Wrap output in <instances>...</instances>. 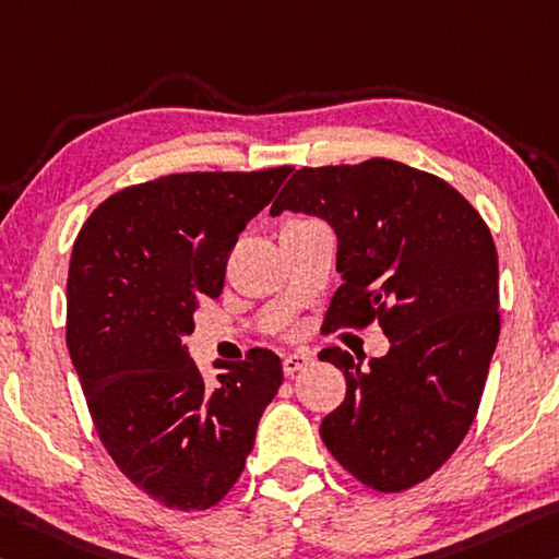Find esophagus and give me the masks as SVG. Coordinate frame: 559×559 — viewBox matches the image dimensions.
I'll use <instances>...</instances> for the list:
<instances>
[{"label":"esophagus","instance_id":"obj_1","mask_svg":"<svg viewBox=\"0 0 559 559\" xmlns=\"http://www.w3.org/2000/svg\"><path fill=\"white\" fill-rule=\"evenodd\" d=\"M311 360L313 358L308 356V353H290V356L283 358V373L296 376L298 370H304V368L311 366Z\"/></svg>","mask_w":559,"mask_h":559}]
</instances>
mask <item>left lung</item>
<instances>
[{"mask_svg": "<svg viewBox=\"0 0 559 559\" xmlns=\"http://www.w3.org/2000/svg\"><path fill=\"white\" fill-rule=\"evenodd\" d=\"M283 211L323 218L338 238L343 283L323 333L378 318L391 338L368 373L348 350H321L345 376L325 448L362 485L407 490L455 453L480 405L500 335L490 228L448 181L391 158L300 168L271 216Z\"/></svg>", "mask_w": 559, "mask_h": 559, "instance_id": "left-lung-1", "label": "left lung"}]
</instances>
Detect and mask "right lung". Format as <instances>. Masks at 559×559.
<instances>
[{
	"label": "right lung",
	"instance_id": "add662e5",
	"mask_svg": "<svg viewBox=\"0 0 559 559\" xmlns=\"http://www.w3.org/2000/svg\"><path fill=\"white\" fill-rule=\"evenodd\" d=\"M290 166L171 174L106 199L79 234L67 281V348L96 432L139 490L206 510L231 490L283 383L276 353L216 360L206 385L183 338L203 296L276 197Z\"/></svg>",
	"mask_w": 559,
	"mask_h": 559
}]
</instances>
